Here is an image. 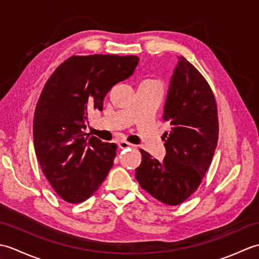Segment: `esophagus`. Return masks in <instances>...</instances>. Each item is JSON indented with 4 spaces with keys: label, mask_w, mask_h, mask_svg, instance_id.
<instances>
[{
    "label": "esophagus",
    "mask_w": 259,
    "mask_h": 259,
    "mask_svg": "<svg viewBox=\"0 0 259 259\" xmlns=\"http://www.w3.org/2000/svg\"><path fill=\"white\" fill-rule=\"evenodd\" d=\"M118 146H119V148H121V149H125V148L134 147V145H131V144H129L128 141H124V140L119 141V142H118Z\"/></svg>",
    "instance_id": "1"
}]
</instances>
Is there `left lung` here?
<instances>
[{
  "instance_id": "left-lung-1",
  "label": "left lung",
  "mask_w": 259,
  "mask_h": 259,
  "mask_svg": "<svg viewBox=\"0 0 259 259\" xmlns=\"http://www.w3.org/2000/svg\"><path fill=\"white\" fill-rule=\"evenodd\" d=\"M170 79L162 119L171 128L163 134L162 161L140 149L136 169L140 187L169 206L184 202L197 190L210 166L218 142V111L208 82L194 65L179 57Z\"/></svg>"
}]
</instances>
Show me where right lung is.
Segmentation results:
<instances>
[{
    "label": "right lung",
    "mask_w": 259,
    "mask_h": 259,
    "mask_svg": "<svg viewBox=\"0 0 259 259\" xmlns=\"http://www.w3.org/2000/svg\"><path fill=\"white\" fill-rule=\"evenodd\" d=\"M138 62L136 56H73L45 84L33 118V141L43 174L63 200H87L108 176L117 145L84 134L87 115L101 111L107 93L133 75Z\"/></svg>",
    "instance_id": "obj_1"
}]
</instances>
